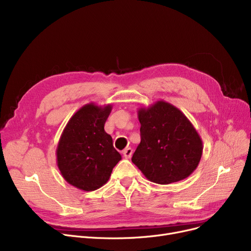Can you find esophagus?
Masks as SVG:
<instances>
[{
    "instance_id": "obj_1",
    "label": "esophagus",
    "mask_w": 251,
    "mask_h": 251,
    "mask_svg": "<svg viewBox=\"0 0 251 251\" xmlns=\"http://www.w3.org/2000/svg\"><path fill=\"white\" fill-rule=\"evenodd\" d=\"M132 152H133V151H132V149L131 148H127V149H125L124 151H123V155H124V157H126V159H129V157L132 155Z\"/></svg>"
}]
</instances>
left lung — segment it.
<instances>
[{
  "mask_svg": "<svg viewBox=\"0 0 251 251\" xmlns=\"http://www.w3.org/2000/svg\"><path fill=\"white\" fill-rule=\"evenodd\" d=\"M141 141L132 163L150 181L174 183L190 176L202 154V140L175 105L157 100L137 111Z\"/></svg>",
  "mask_w": 251,
  "mask_h": 251,
  "instance_id": "1",
  "label": "left lung"
}]
</instances>
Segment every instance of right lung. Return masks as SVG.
<instances>
[{
	"instance_id": "add662e5",
	"label": "right lung",
	"mask_w": 251,
	"mask_h": 251,
	"mask_svg": "<svg viewBox=\"0 0 251 251\" xmlns=\"http://www.w3.org/2000/svg\"><path fill=\"white\" fill-rule=\"evenodd\" d=\"M112 104H84L68 121L60 137L56 154L63 178L72 186L94 191L108 182L113 168L122 157L104 131Z\"/></svg>"
}]
</instances>
